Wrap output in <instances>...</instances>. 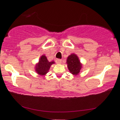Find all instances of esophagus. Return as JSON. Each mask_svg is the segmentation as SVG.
<instances>
[{"label":"esophagus","mask_w":120,"mask_h":120,"mask_svg":"<svg viewBox=\"0 0 120 120\" xmlns=\"http://www.w3.org/2000/svg\"><path fill=\"white\" fill-rule=\"evenodd\" d=\"M56 62L57 64L62 63V60H60V59H57L56 60Z\"/></svg>","instance_id":"esophagus-1"}]
</instances>
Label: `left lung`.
<instances>
[{
  "mask_svg": "<svg viewBox=\"0 0 120 120\" xmlns=\"http://www.w3.org/2000/svg\"><path fill=\"white\" fill-rule=\"evenodd\" d=\"M67 63L68 69L72 74L74 75L79 74L81 69L82 64L76 55L73 53L69 56L67 60Z\"/></svg>",
  "mask_w": 120,
  "mask_h": 120,
  "instance_id": "8db88e82",
  "label": "left lung"
}]
</instances>
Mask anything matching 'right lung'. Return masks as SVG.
<instances>
[{
	"label": "right lung",
	"instance_id": "obj_1",
	"mask_svg": "<svg viewBox=\"0 0 120 120\" xmlns=\"http://www.w3.org/2000/svg\"><path fill=\"white\" fill-rule=\"evenodd\" d=\"M55 64V62H49L45 55H42L38 63L35 65V71L39 75H45L49 72L51 65Z\"/></svg>",
	"mask_w": 120,
	"mask_h": 120
}]
</instances>
